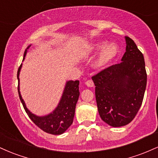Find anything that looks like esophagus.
Instances as JSON below:
<instances>
[{
  "instance_id": "obj_1",
  "label": "esophagus",
  "mask_w": 158,
  "mask_h": 158,
  "mask_svg": "<svg viewBox=\"0 0 158 158\" xmlns=\"http://www.w3.org/2000/svg\"><path fill=\"white\" fill-rule=\"evenodd\" d=\"M85 85H87L88 87H90V88H91V87H94V81L91 80V79H88V80H87L85 81Z\"/></svg>"
}]
</instances>
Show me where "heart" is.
I'll return each instance as SVG.
<instances>
[{"instance_id": "heart-1", "label": "heart", "mask_w": 158, "mask_h": 158, "mask_svg": "<svg viewBox=\"0 0 158 158\" xmlns=\"http://www.w3.org/2000/svg\"><path fill=\"white\" fill-rule=\"evenodd\" d=\"M94 66L97 68H103L113 61L119 52V47L117 44H108L106 41H99L93 44L89 48V52H97L100 51Z\"/></svg>"}]
</instances>
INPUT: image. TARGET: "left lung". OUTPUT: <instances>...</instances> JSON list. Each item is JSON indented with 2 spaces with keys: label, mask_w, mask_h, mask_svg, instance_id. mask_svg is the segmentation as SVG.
<instances>
[{
  "label": "left lung",
  "mask_w": 158,
  "mask_h": 158,
  "mask_svg": "<svg viewBox=\"0 0 158 158\" xmlns=\"http://www.w3.org/2000/svg\"><path fill=\"white\" fill-rule=\"evenodd\" d=\"M126 41L122 62L92 77L99 116L113 127L133 120L142 105L147 82L143 53L131 39L126 36Z\"/></svg>",
  "instance_id": "left-lung-1"
}]
</instances>
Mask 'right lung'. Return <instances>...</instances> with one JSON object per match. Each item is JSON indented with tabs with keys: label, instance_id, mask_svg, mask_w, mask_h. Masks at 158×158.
<instances>
[{
	"label": "right lung",
	"instance_id": "obj_1",
	"mask_svg": "<svg viewBox=\"0 0 158 158\" xmlns=\"http://www.w3.org/2000/svg\"><path fill=\"white\" fill-rule=\"evenodd\" d=\"M30 47H28L27 50ZM27 50H25L23 59L27 54ZM22 64L20 65L19 70H18L17 77L19 80V86H18V91H19V98L22 103L25 111L29 116L30 119L41 128L42 131L51 135H61L66 131L67 129L71 126L73 123L74 114H75L76 106L79 97V81H67L66 85L63 92L62 97L59 102L58 106L52 113L44 117H39L35 114H32L30 111L25 105L24 101L21 97V93L19 90V73L21 70Z\"/></svg>",
	"mask_w": 158,
	"mask_h": 158
}]
</instances>
